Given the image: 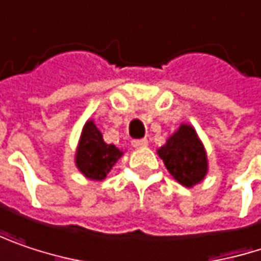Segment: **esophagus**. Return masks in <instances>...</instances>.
Masks as SVG:
<instances>
[{"label":"esophagus","instance_id":"1","mask_svg":"<svg viewBox=\"0 0 261 261\" xmlns=\"http://www.w3.org/2000/svg\"><path fill=\"white\" fill-rule=\"evenodd\" d=\"M131 143H133L134 148H145L148 145V140L146 139H134Z\"/></svg>","mask_w":261,"mask_h":261}]
</instances>
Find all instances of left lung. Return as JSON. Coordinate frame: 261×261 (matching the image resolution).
<instances>
[{"instance_id":"1","label":"left lung","mask_w":261,"mask_h":261,"mask_svg":"<svg viewBox=\"0 0 261 261\" xmlns=\"http://www.w3.org/2000/svg\"><path fill=\"white\" fill-rule=\"evenodd\" d=\"M156 152L169 173L187 188L200 184L207 173L209 166L204 145L190 124H180Z\"/></svg>"}]
</instances>
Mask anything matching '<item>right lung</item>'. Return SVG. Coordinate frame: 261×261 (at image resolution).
Wrapping results in <instances>:
<instances>
[{
	"label": "right lung",
	"instance_id": "add662e5",
	"mask_svg": "<svg viewBox=\"0 0 261 261\" xmlns=\"http://www.w3.org/2000/svg\"><path fill=\"white\" fill-rule=\"evenodd\" d=\"M122 155L124 152L121 149L103 140L101 131L92 119L86 121L74 155L76 167L85 178L103 180Z\"/></svg>",
	"mask_w": 261,
	"mask_h": 261
}]
</instances>
